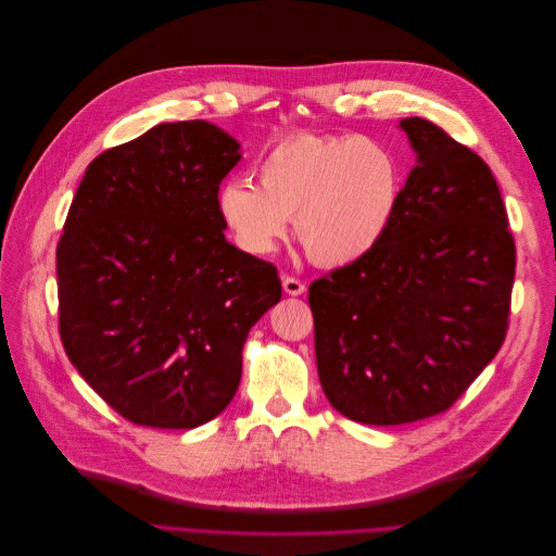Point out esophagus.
Instances as JSON below:
<instances>
[{
	"label": "esophagus",
	"instance_id": "34e87169",
	"mask_svg": "<svg viewBox=\"0 0 556 556\" xmlns=\"http://www.w3.org/2000/svg\"><path fill=\"white\" fill-rule=\"evenodd\" d=\"M282 289L287 294H292V296H301V294H305V282L301 280V278H296V276H282Z\"/></svg>",
	"mask_w": 556,
	"mask_h": 556
}]
</instances>
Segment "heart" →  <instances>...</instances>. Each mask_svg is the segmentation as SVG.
I'll return each instance as SVG.
<instances>
[{
    "mask_svg": "<svg viewBox=\"0 0 556 556\" xmlns=\"http://www.w3.org/2000/svg\"><path fill=\"white\" fill-rule=\"evenodd\" d=\"M260 188L232 178L217 210L235 242L253 255L276 251L294 217V237L321 267L371 253L399 213L405 167L391 147L359 136H296L257 163Z\"/></svg>",
    "mask_w": 556,
    "mask_h": 556,
    "instance_id": "b5f03b06",
    "label": "heart"
}]
</instances>
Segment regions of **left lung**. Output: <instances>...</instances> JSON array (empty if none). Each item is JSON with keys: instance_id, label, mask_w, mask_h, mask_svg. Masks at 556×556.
I'll return each mask as SVG.
<instances>
[{"instance_id": "8db88e82", "label": "left lung", "mask_w": 556, "mask_h": 556, "mask_svg": "<svg viewBox=\"0 0 556 556\" xmlns=\"http://www.w3.org/2000/svg\"><path fill=\"white\" fill-rule=\"evenodd\" d=\"M416 167L384 240L309 285L330 405L366 426L451 409L509 328L516 244L482 157L422 117L401 122Z\"/></svg>"}]
</instances>
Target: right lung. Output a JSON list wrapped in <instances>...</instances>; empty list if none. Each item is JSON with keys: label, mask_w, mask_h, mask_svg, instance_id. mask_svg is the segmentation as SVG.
I'll use <instances>...</instances> for the list:
<instances>
[{"label": "right lung", "mask_w": 556, "mask_h": 556, "mask_svg": "<svg viewBox=\"0 0 556 556\" xmlns=\"http://www.w3.org/2000/svg\"><path fill=\"white\" fill-rule=\"evenodd\" d=\"M240 144L157 124L99 153L56 247L59 332L84 380L144 428L192 430L240 387L242 349L282 296L278 269L226 242L217 194Z\"/></svg>", "instance_id": "1"}]
</instances>
